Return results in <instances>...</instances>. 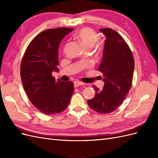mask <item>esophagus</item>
Here are the masks:
<instances>
[{
    "instance_id": "esophagus-1",
    "label": "esophagus",
    "mask_w": 158,
    "mask_h": 158,
    "mask_svg": "<svg viewBox=\"0 0 158 158\" xmlns=\"http://www.w3.org/2000/svg\"><path fill=\"white\" fill-rule=\"evenodd\" d=\"M84 85V83H83L82 82H80V81H76V82H74V85L75 88L78 87V86H80V85Z\"/></svg>"
}]
</instances>
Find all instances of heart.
Returning <instances> with one entry per match:
<instances>
[{
	"label": "heart",
	"mask_w": 158,
	"mask_h": 158,
	"mask_svg": "<svg viewBox=\"0 0 158 158\" xmlns=\"http://www.w3.org/2000/svg\"><path fill=\"white\" fill-rule=\"evenodd\" d=\"M76 37L78 38L84 48L87 49H89L93 47L98 40L97 33L88 27L81 29L76 34Z\"/></svg>",
	"instance_id": "obj_1"
}]
</instances>
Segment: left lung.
Segmentation results:
<instances>
[{
  "label": "left lung",
  "instance_id": "left-lung-1",
  "mask_svg": "<svg viewBox=\"0 0 158 158\" xmlns=\"http://www.w3.org/2000/svg\"><path fill=\"white\" fill-rule=\"evenodd\" d=\"M99 31L106 37L98 69L103 74L105 84L101 91L93 85L95 95L88 100V104L96 112L108 114L121 106L131 88L135 60L128 45L119 33L111 28Z\"/></svg>",
  "mask_w": 158,
  "mask_h": 158
}]
</instances>
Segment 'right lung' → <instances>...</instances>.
<instances>
[{
    "label": "right lung",
    "mask_w": 158,
    "mask_h": 158,
    "mask_svg": "<svg viewBox=\"0 0 158 158\" xmlns=\"http://www.w3.org/2000/svg\"><path fill=\"white\" fill-rule=\"evenodd\" d=\"M73 28H53L41 32L27 47L21 63L23 87L30 102L46 114L63 112L74 92L71 81L61 82L52 76L59 72L58 51L60 41Z\"/></svg>",
    "instance_id": "add662e5"
}]
</instances>
